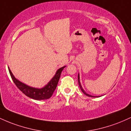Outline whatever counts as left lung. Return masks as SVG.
Returning <instances> with one entry per match:
<instances>
[{"label": "left lung", "mask_w": 131, "mask_h": 131, "mask_svg": "<svg viewBox=\"0 0 131 131\" xmlns=\"http://www.w3.org/2000/svg\"><path fill=\"white\" fill-rule=\"evenodd\" d=\"M78 84H79V88H80L81 90V91H82V92H83L84 94L85 95H87V96H88V97H94V96H92V95H89V94H87V93L85 92L84 90L83 89H82V85H81V82H80V78H79V74H78Z\"/></svg>", "instance_id": "1"}]
</instances>
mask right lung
<instances>
[{"label": "right lung", "instance_id": "add662e5", "mask_svg": "<svg viewBox=\"0 0 131 131\" xmlns=\"http://www.w3.org/2000/svg\"><path fill=\"white\" fill-rule=\"evenodd\" d=\"M65 67L66 66H64V67H61L60 68L58 69L57 71L56 74H55L53 78L49 81V83L41 89L32 88V87H30L29 85H27L23 83L21 81L16 79L15 77L13 76L9 67L8 70L12 79L14 83L15 84L16 87L24 94L26 95V96H28L29 98L34 99V100H47V99L50 98L52 97V94H53V92L55 91V89H56L57 86V84H58L61 71H62Z\"/></svg>", "mask_w": 131, "mask_h": 131}]
</instances>
